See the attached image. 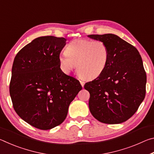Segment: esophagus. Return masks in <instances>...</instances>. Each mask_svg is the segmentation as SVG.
<instances>
[{"label":"esophagus","instance_id":"esophagus-1","mask_svg":"<svg viewBox=\"0 0 154 154\" xmlns=\"http://www.w3.org/2000/svg\"><path fill=\"white\" fill-rule=\"evenodd\" d=\"M80 83H81V85H82V87L84 86L85 82H83V81H82V80H80Z\"/></svg>","mask_w":154,"mask_h":154}]
</instances>
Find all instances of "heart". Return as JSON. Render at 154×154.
<instances>
[{
  "mask_svg": "<svg viewBox=\"0 0 154 154\" xmlns=\"http://www.w3.org/2000/svg\"><path fill=\"white\" fill-rule=\"evenodd\" d=\"M109 58V48L103 41L78 38L68 44L65 54L59 55L58 62L64 73H70L77 65V72L81 77L93 79L103 72Z\"/></svg>",
  "mask_w": 154,
  "mask_h": 154,
  "instance_id": "b5f03b06",
  "label": "heart"
}]
</instances>
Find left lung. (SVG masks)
<instances>
[{
	"label": "left lung",
	"mask_w": 154,
	"mask_h": 154,
	"mask_svg": "<svg viewBox=\"0 0 154 154\" xmlns=\"http://www.w3.org/2000/svg\"><path fill=\"white\" fill-rule=\"evenodd\" d=\"M107 45L109 58L105 70L84 88L90 92L89 108L102 123L120 124L136 113L146 93L147 76L137 48L113 34L90 35Z\"/></svg>",
	"instance_id": "left-lung-1"
}]
</instances>
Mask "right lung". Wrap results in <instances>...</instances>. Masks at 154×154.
Here are the masks:
<instances>
[{"mask_svg": "<svg viewBox=\"0 0 154 154\" xmlns=\"http://www.w3.org/2000/svg\"><path fill=\"white\" fill-rule=\"evenodd\" d=\"M66 38L41 36L15 56L9 93L14 110L23 120L49 130L66 119L70 103L82 89L79 80L59 66L58 56Z\"/></svg>", "mask_w": 154, "mask_h": 154, "instance_id": "right-lung-1", "label": "right lung"}]
</instances>
